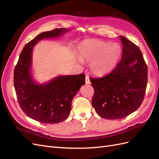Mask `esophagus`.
Masks as SVG:
<instances>
[{
    "mask_svg": "<svg viewBox=\"0 0 159 159\" xmlns=\"http://www.w3.org/2000/svg\"><path fill=\"white\" fill-rule=\"evenodd\" d=\"M91 82H90V80H89V78L88 75H86L85 76V84H89Z\"/></svg>",
    "mask_w": 159,
    "mask_h": 159,
    "instance_id": "esophagus-1",
    "label": "esophagus"
}]
</instances>
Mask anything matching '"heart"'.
<instances>
[{
	"label": "heart",
	"mask_w": 159,
	"mask_h": 159,
	"mask_svg": "<svg viewBox=\"0 0 159 159\" xmlns=\"http://www.w3.org/2000/svg\"><path fill=\"white\" fill-rule=\"evenodd\" d=\"M121 54V47L116 43H109L99 40H85L79 46L81 60L91 63L93 73L103 75L116 64Z\"/></svg>",
	"instance_id": "b5f03b06"
}]
</instances>
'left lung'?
I'll list each match as a JSON object with an SVG mask.
<instances>
[{
	"label": "left lung",
	"mask_w": 159,
	"mask_h": 159,
	"mask_svg": "<svg viewBox=\"0 0 159 159\" xmlns=\"http://www.w3.org/2000/svg\"><path fill=\"white\" fill-rule=\"evenodd\" d=\"M121 60L102 78H89L94 89L92 105L100 117L119 119L140 107L147 85L148 68L139 48L123 36Z\"/></svg>",
	"instance_id": "left-lung-1"
}]
</instances>
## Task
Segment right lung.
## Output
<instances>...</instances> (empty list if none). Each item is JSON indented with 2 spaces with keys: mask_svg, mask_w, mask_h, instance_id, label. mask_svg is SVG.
<instances>
[{
  "mask_svg": "<svg viewBox=\"0 0 159 159\" xmlns=\"http://www.w3.org/2000/svg\"><path fill=\"white\" fill-rule=\"evenodd\" d=\"M68 30L56 28L42 32L24 47L14 71V85L19 105L28 117L43 123H58L69 116L71 101L82 85L85 74L58 76L37 84L30 74L33 46L43 38H55Z\"/></svg>",
  "mask_w": 159,
  "mask_h": 159,
  "instance_id": "right-lung-1",
  "label": "right lung"
}]
</instances>
